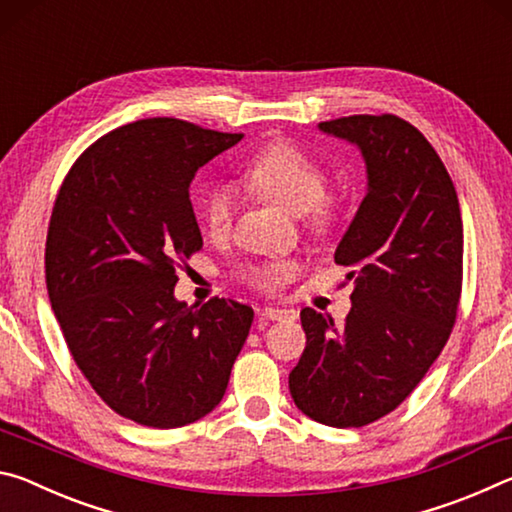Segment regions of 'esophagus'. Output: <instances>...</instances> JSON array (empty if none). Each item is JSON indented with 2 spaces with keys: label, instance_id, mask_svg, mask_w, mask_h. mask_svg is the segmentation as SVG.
Wrapping results in <instances>:
<instances>
[{
  "label": "esophagus",
  "instance_id": "34e87169",
  "mask_svg": "<svg viewBox=\"0 0 512 512\" xmlns=\"http://www.w3.org/2000/svg\"><path fill=\"white\" fill-rule=\"evenodd\" d=\"M262 316L266 320H296V311L289 307H264Z\"/></svg>",
  "mask_w": 512,
  "mask_h": 512
}]
</instances>
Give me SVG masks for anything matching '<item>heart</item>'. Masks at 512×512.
I'll list each match as a JSON object with an SVG mask.
<instances>
[{
  "mask_svg": "<svg viewBox=\"0 0 512 512\" xmlns=\"http://www.w3.org/2000/svg\"><path fill=\"white\" fill-rule=\"evenodd\" d=\"M241 180L250 192L280 205L293 216H305L311 228L325 232L332 228L334 214L327 198V176L318 162L302 153L298 146L277 142L266 146L246 162ZM203 221L212 237L230 230L232 194L228 189H212L203 203ZM293 273L284 259H264L241 268V277L259 291H277Z\"/></svg>",
  "mask_w": 512,
  "mask_h": 512,
  "instance_id": "obj_1",
  "label": "heart"
}]
</instances>
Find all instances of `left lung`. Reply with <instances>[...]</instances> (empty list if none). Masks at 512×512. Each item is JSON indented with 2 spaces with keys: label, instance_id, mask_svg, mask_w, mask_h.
I'll return each instance as SVG.
<instances>
[{
  "label": "left lung",
  "instance_id": "obj_1",
  "mask_svg": "<svg viewBox=\"0 0 512 512\" xmlns=\"http://www.w3.org/2000/svg\"><path fill=\"white\" fill-rule=\"evenodd\" d=\"M359 146L368 194L334 262L350 266L341 325L300 311L305 352L289 375L298 409L327 427H363L411 395L452 334L463 282V221L452 178L418 128L395 115L320 121Z\"/></svg>",
  "mask_w": 512,
  "mask_h": 512
}]
</instances>
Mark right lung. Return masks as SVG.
<instances>
[{"mask_svg":"<svg viewBox=\"0 0 512 512\" xmlns=\"http://www.w3.org/2000/svg\"><path fill=\"white\" fill-rule=\"evenodd\" d=\"M171 117L99 137L60 185L47 291L76 366L112 411L176 429L223 400L253 309L230 298L187 307L178 268L203 248L189 185L241 140Z\"/></svg>","mask_w":512,"mask_h":512,"instance_id":"right-lung-1","label":"right lung"}]
</instances>
